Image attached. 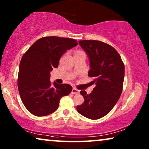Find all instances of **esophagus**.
<instances>
[{
	"mask_svg": "<svg viewBox=\"0 0 149 149\" xmlns=\"http://www.w3.org/2000/svg\"><path fill=\"white\" fill-rule=\"evenodd\" d=\"M72 93H73V94H77V93H79V90H78V89H77L76 88H73L72 90Z\"/></svg>",
	"mask_w": 149,
	"mask_h": 149,
	"instance_id": "esophagus-1",
	"label": "esophagus"
}]
</instances>
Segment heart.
<instances>
[{
    "label": "heart",
    "mask_w": 149,
    "mask_h": 149,
    "mask_svg": "<svg viewBox=\"0 0 149 149\" xmlns=\"http://www.w3.org/2000/svg\"><path fill=\"white\" fill-rule=\"evenodd\" d=\"M82 54H85L84 52H83L82 51H79V50L75 51L74 53V56H78V55H82Z\"/></svg>",
    "instance_id": "obj_1"
}]
</instances>
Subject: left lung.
Returning a JSON list of instances; mask_svg holds the SVG:
<instances>
[{
	"mask_svg": "<svg viewBox=\"0 0 149 149\" xmlns=\"http://www.w3.org/2000/svg\"><path fill=\"white\" fill-rule=\"evenodd\" d=\"M79 42L89 57L88 76L93 77L95 86L89 94L81 91L85 101L77 110L88 119H98L113 109L121 96L125 66L119 53L110 45L95 40Z\"/></svg>",
	"mask_w": 149,
	"mask_h": 149,
	"instance_id": "1",
	"label": "left lung"
}]
</instances>
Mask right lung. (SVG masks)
Returning a JSON list of instances; mask_svg holds the SVG:
<instances>
[{
    "instance_id": "right-lung-1",
    "label": "right lung",
    "mask_w": 149,
    "mask_h": 149,
    "mask_svg": "<svg viewBox=\"0 0 149 149\" xmlns=\"http://www.w3.org/2000/svg\"><path fill=\"white\" fill-rule=\"evenodd\" d=\"M77 45L73 38L45 36L36 40L22 56L18 90L24 105L32 115L42 117L53 113L60 99L72 91L70 85L51 83L50 72L58 68L62 55Z\"/></svg>"
}]
</instances>
